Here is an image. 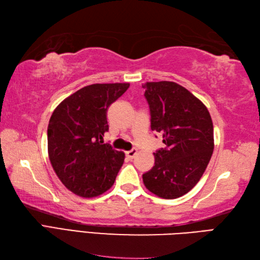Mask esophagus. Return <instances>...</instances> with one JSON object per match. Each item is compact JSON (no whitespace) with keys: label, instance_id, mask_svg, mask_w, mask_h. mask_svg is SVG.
Segmentation results:
<instances>
[{"label":"esophagus","instance_id":"esophagus-1","mask_svg":"<svg viewBox=\"0 0 260 260\" xmlns=\"http://www.w3.org/2000/svg\"><path fill=\"white\" fill-rule=\"evenodd\" d=\"M137 152H138L137 149H132V150H130V151H126V152H125V156L128 157V159L132 160V159H134V157L136 156Z\"/></svg>","mask_w":260,"mask_h":260}]
</instances>
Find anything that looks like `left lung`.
Instances as JSON below:
<instances>
[{
	"label": "left lung",
	"mask_w": 260,
	"mask_h": 260,
	"mask_svg": "<svg viewBox=\"0 0 260 260\" xmlns=\"http://www.w3.org/2000/svg\"><path fill=\"white\" fill-rule=\"evenodd\" d=\"M151 130L161 132L166 148L154 154V167L142 175L151 193L178 199L198 184L214 150V130L205 105L173 81L142 85Z\"/></svg>",
	"instance_id": "1"
}]
</instances>
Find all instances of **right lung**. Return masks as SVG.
I'll return each instance as SVG.
<instances>
[{
    "label": "right lung",
    "mask_w": 260,
    "mask_h": 260,
    "mask_svg": "<svg viewBox=\"0 0 260 260\" xmlns=\"http://www.w3.org/2000/svg\"><path fill=\"white\" fill-rule=\"evenodd\" d=\"M130 84H93L56 107L47 129L48 156L56 175L69 191L94 198L113 185L124 161L122 151L104 143L109 130L107 110Z\"/></svg>",
    "instance_id": "right-lung-1"
}]
</instances>
